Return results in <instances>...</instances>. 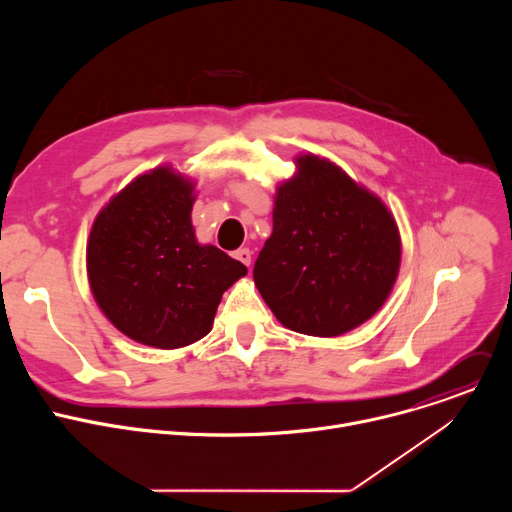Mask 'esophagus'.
<instances>
[{"instance_id": "34e87169", "label": "esophagus", "mask_w": 512, "mask_h": 512, "mask_svg": "<svg viewBox=\"0 0 512 512\" xmlns=\"http://www.w3.org/2000/svg\"><path fill=\"white\" fill-rule=\"evenodd\" d=\"M233 255H235V259H239V261L245 263L247 267L251 265V251H249V249H239V251H235Z\"/></svg>"}]
</instances>
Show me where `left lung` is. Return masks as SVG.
<instances>
[{
    "label": "left lung",
    "instance_id": "left-lung-1",
    "mask_svg": "<svg viewBox=\"0 0 512 512\" xmlns=\"http://www.w3.org/2000/svg\"><path fill=\"white\" fill-rule=\"evenodd\" d=\"M279 186L273 233L253 279L275 318L308 336H338L369 320L397 279L401 241L385 204L338 166L298 158Z\"/></svg>",
    "mask_w": 512,
    "mask_h": 512
}]
</instances>
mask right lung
<instances>
[{"instance_id": "1", "label": "right lung", "mask_w": 512, "mask_h": 512, "mask_svg": "<svg viewBox=\"0 0 512 512\" xmlns=\"http://www.w3.org/2000/svg\"><path fill=\"white\" fill-rule=\"evenodd\" d=\"M192 202V184L158 168L121 190L93 225V296L141 344L180 348L204 338L223 294L247 273L225 251L196 243Z\"/></svg>"}]
</instances>
